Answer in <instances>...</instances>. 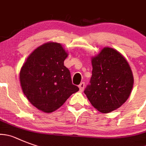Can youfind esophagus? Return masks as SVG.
<instances>
[{
  "label": "esophagus",
  "instance_id": "obj_1",
  "mask_svg": "<svg viewBox=\"0 0 146 146\" xmlns=\"http://www.w3.org/2000/svg\"><path fill=\"white\" fill-rule=\"evenodd\" d=\"M85 86V82H81V83L79 85V88H80V91H82V90H83Z\"/></svg>",
  "mask_w": 146,
  "mask_h": 146
}]
</instances>
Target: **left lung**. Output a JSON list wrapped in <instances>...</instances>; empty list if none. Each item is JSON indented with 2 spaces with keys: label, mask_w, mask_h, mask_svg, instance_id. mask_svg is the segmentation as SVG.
Here are the masks:
<instances>
[{
  "label": "left lung",
  "mask_w": 146,
  "mask_h": 146,
  "mask_svg": "<svg viewBox=\"0 0 146 146\" xmlns=\"http://www.w3.org/2000/svg\"><path fill=\"white\" fill-rule=\"evenodd\" d=\"M93 71L85 94L90 102L102 113L118 109L127 100L133 86L130 66L122 55L104 48L92 59Z\"/></svg>",
  "instance_id": "left-lung-1"
}]
</instances>
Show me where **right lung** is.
I'll use <instances>...</instances> for the list:
<instances>
[{
    "label": "right lung",
    "instance_id": "add662e5",
    "mask_svg": "<svg viewBox=\"0 0 146 146\" xmlns=\"http://www.w3.org/2000/svg\"><path fill=\"white\" fill-rule=\"evenodd\" d=\"M67 55L61 44L48 42L35 49L21 67L19 77L24 94L42 111H54L79 90L64 64Z\"/></svg>",
    "mask_w": 146,
    "mask_h": 146
}]
</instances>
